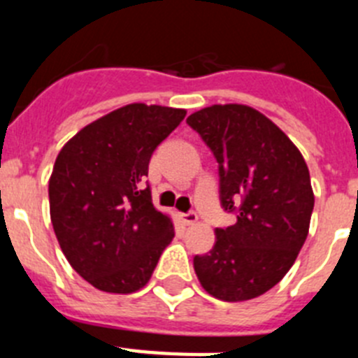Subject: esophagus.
<instances>
[{
	"label": "esophagus",
	"mask_w": 358,
	"mask_h": 358,
	"mask_svg": "<svg viewBox=\"0 0 358 358\" xmlns=\"http://www.w3.org/2000/svg\"><path fill=\"white\" fill-rule=\"evenodd\" d=\"M181 218H182V222H185L186 226H194V224L199 222V215L195 213V211H188V213H182Z\"/></svg>",
	"instance_id": "34e87169"
}]
</instances>
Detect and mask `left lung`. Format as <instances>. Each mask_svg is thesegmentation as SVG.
Instances as JSON below:
<instances>
[{"label": "left lung", "instance_id": "obj_1", "mask_svg": "<svg viewBox=\"0 0 358 358\" xmlns=\"http://www.w3.org/2000/svg\"><path fill=\"white\" fill-rule=\"evenodd\" d=\"M186 123L213 152L220 204L236 213L233 226L215 229L213 249L195 256V274L210 296L248 301L280 283L308 236V166L289 136L249 106L217 103Z\"/></svg>", "mask_w": 358, "mask_h": 358}]
</instances>
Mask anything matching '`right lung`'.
<instances>
[{
    "label": "right lung",
    "mask_w": 358,
    "mask_h": 358,
    "mask_svg": "<svg viewBox=\"0 0 358 358\" xmlns=\"http://www.w3.org/2000/svg\"><path fill=\"white\" fill-rule=\"evenodd\" d=\"M185 109L129 103L94 120L57 156L50 217L62 252L87 283L132 294L150 280L173 224L143 188L157 145L185 120Z\"/></svg>",
    "instance_id": "add662e5"
}]
</instances>
